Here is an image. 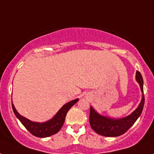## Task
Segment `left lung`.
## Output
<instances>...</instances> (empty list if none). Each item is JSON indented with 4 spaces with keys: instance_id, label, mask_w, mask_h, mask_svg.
<instances>
[{
    "instance_id": "8db88e82",
    "label": "left lung",
    "mask_w": 154,
    "mask_h": 154,
    "mask_svg": "<svg viewBox=\"0 0 154 154\" xmlns=\"http://www.w3.org/2000/svg\"><path fill=\"white\" fill-rule=\"evenodd\" d=\"M136 79L140 85L141 91L143 92V79L140 72L137 71ZM144 96L143 93L142 99L137 109L130 115L121 119H112L103 116L98 113L92 106H90L89 123L92 130L99 135L104 137H115L123 135L135 123L141 115L144 106Z\"/></svg>"
}]
</instances>
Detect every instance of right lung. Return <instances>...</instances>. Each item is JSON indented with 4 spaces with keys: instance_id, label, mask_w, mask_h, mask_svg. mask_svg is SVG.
<instances>
[{
    "instance_id": "add662e5",
    "label": "right lung",
    "mask_w": 154,
    "mask_h": 154,
    "mask_svg": "<svg viewBox=\"0 0 154 154\" xmlns=\"http://www.w3.org/2000/svg\"><path fill=\"white\" fill-rule=\"evenodd\" d=\"M79 99H76L67 103L65 104L60 109L58 110L56 115L51 119L50 120L45 122V123H37V122H32L29 119H26L25 117L21 116L17 112L16 109L12 103V109L15 114L16 117L21 121V123L24 125V126L27 130L32 134L37 137H50L58 133L61 130L65 122V116L67 114L68 111L72 106L73 105L75 104L78 102Z\"/></svg>"
}]
</instances>
